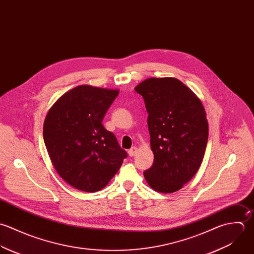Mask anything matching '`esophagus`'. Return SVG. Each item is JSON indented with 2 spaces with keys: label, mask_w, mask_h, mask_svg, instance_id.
<instances>
[{
  "label": "esophagus",
  "mask_w": 254,
  "mask_h": 254,
  "mask_svg": "<svg viewBox=\"0 0 254 254\" xmlns=\"http://www.w3.org/2000/svg\"><path fill=\"white\" fill-rule=\"evenodd\" d=\"M137 151H138V149H137L136 147H132V148L128 151V155H129L130 157H134V156L136 155Z\"/></svg>",
  "instance_id": "34e87169"
}]
</instances>
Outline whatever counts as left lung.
<instances>
[{
    "label": "left lung",
    "instance_id": "obj_1",
    "mask_svg": "<svg viewBox=\"0 0 254 254\" xmlns=\"http://www.w3.org/2000/svg\"><path fill=\"white\" fill-rule=\"evenodd\" d=\"M144 98L155 160L144 171L156 191L173 193L200 168L208 142V120L199 97L175 78H149L135 87Z\"/></svg>",
    "mask_w": 254,
    "mask_h": 254
}]
</instances>
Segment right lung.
I'll return each instance as SVG.
<instances>
[{
	"instance_id": "obj_1",
	"label": "right lung",
	"mask_w": 254,
	"mask_h": 254,
	"mask_svg": "<svg viewBox=\"0 0 254 254\" xmlns=\"http://www.w3.org/2000/svg\"><path fill=\"white\" fill-rule=\"evenodd\" d=\"M118 89L78 85L61 95L48 110L43 139L58 174L85 192L105 187L127 153L101 124Z\"/></svg>"
}]
</instances>
